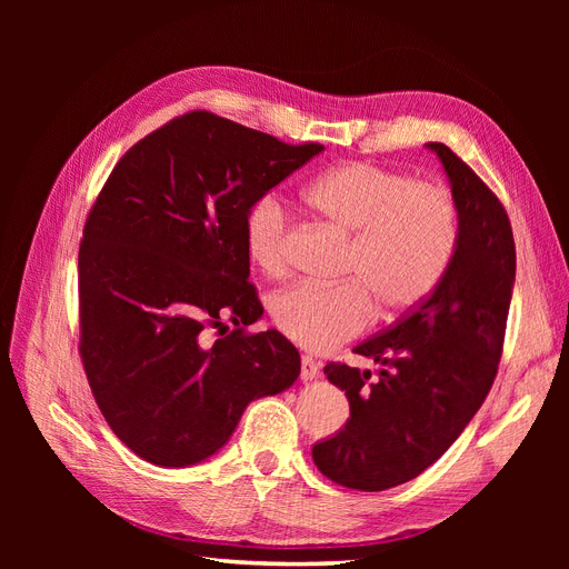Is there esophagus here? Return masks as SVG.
<instances>
[{
  "label": "esophagus",
  "instance_id": "34e87169",
  "mask_svg": "<svg viewBox=\"0 0 569 569\" xmlns=\"http://www.w3.org/2000/svg\"><path fill=\"white\" fill-rule=\"evenodd\" d=\"M318 376H320L318 362L311 360L309 355H305V357H302V380H305V382H311V380H316Z\"/></svg>",
  "mask_w": 569,
  "mask_h": 569
}]
</instances>
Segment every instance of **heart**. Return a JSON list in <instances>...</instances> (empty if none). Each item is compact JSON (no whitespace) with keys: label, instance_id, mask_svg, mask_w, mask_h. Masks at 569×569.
Returning a JSON list of instances; mask_svg holds the SVG:
<instances>
[{"label":"heart","instance_id":"b5f03b06","mask_svg":"<svg viewBox=\"0 0 569 569\" xmlns=\"http://www.w3.org/2000/svg\"><path fill=\"white\" fill-rule=\"evenodd\" d=\"M313 212L350 239L341 286L300 283L277 295L279 330L313 352L332 350L367 330L376 316H397L425 302L450 264L459 219L452 196L436 184L371 163L327 170L307 187ZM288 219L277 196L258 198L244 217L249 260L267 277L286 272Z\"/></svg>","mask_w":569,"mask_h":569}]
</instances>
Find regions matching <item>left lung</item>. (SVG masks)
I'll use <instances>...</instances> for the list:
<instances>
[{"label": "left lung", "mask_w": 569, "mask_h": 569, "mask_svg": "<svg viewBox=\"0 0 569 569\" xmlns=\"http://www.w3.org/2000/svg\"><path fill=\"white\" fill-rule=\"evenodd\" d=\"M427 149L452 189L457 249L420 307L355 348L380 365L376 380L348 365L325 367L350 417L313 445V463L348 489H392L438 461L485 403L500 362L517 274L510 219L450 147Z\"/></svg>", "instance_id": "1"}]
</instances>
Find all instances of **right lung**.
<instances>
[{
  "instance_id": "add662e5",
  "label": "right lung",
  "mask_w": 569,
  "mask_h": 569,
  "mask_svg": "<svg viewBox=\"0 0 569 569\" xmlns=\"http://www.w3.org/2000/svg\"><path fill=\"white\" fill-rule=\"evenodd\" d=\"M322 149L198 110L110 172L78 256L80 355L106 422L140 459L184 468L214 457L251 401L300 376L281 332L239 327L262 316L244 217ZM226 315L238 330L204 345L203 327Z\"/></svg>"
}]
</instances>
